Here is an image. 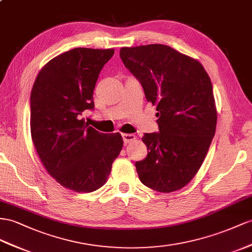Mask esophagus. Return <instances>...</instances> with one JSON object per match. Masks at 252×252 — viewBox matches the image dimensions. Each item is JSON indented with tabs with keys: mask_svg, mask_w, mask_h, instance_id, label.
Returning a JSON list of instances; mask_svg holds the SVG:
<instances>
[{
	"mask_svg": "<svg viewBox=\"0 0 252 252\" xmlns=\"http://www.w3.org/2000/svg\"><path fill=\"white\" fill-rule=\"evenodd\" d=\"M122 138H124L125 144H128V143H131V141H133L135 139V135L134 134L124 133V134H122Z\"/></svg>",
	"mask_w": 252,
	"mask_h": 252,
	"instance_id": "1",
	"label": "esophagus"
}]
</instances>
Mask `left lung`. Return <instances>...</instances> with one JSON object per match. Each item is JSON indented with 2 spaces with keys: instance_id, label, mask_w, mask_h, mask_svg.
<instances>
[{
  "instance_id": "obj_1",
  "label": "left lung",
  "mask_w": 252,
  "mask_h": 252,
  "mask_svg": "<svg viewBox=\"0 0 252 252\" xmlns=\"http://www.w3.org/2000/svg\"><path fill=\"white\" fill-rule=\"evenodd\" d=\"M120 57L158 112V132L144 135L148 154L135 163L139 180L160 192L181 189L201 167L215 135L210 76L198 61L165 44L121 48Z\"/></svg>"
}]
</instances>
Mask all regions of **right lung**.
I'll list each match as a JSON object with an SVG mask.
<instances>
[{"label": "right lung", "instance_id": "1", "mask_svg": "<svg viewBox=\"0 0 252 252\" xmlns=\"http://www.w3.org/2000/svg\"><path fill=\"white\" fill-rule=\"evenodd\" d=\"M114 49L75 48L51 60L31 93V134L48 172L63 188L90 192L105 184L124 146L119 133L103 134L82 119L93 111L100 71Z\"/></svg>", "mask_w": 252, "mask_h": 252}]
</instances>
